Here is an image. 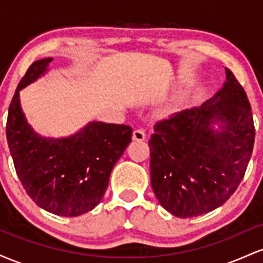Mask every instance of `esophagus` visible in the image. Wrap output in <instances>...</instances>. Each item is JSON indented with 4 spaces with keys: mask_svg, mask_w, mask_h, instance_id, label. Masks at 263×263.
<instances>
[{
    "mask_svg": "<svg viewBox=\"0 0 263 263\" xmlns=\"http://www.w3.org/2000/svg\"><path fill=\"white\" fill-rule=\"evenodd\" d=\"M132 138H134L135 141H144L146 140V132H144L143 129H135Z\"/></svg>",
    "mask_w": 263,
    "mask_h": 263,
    "instance_id": "esophagus-1",
    "label": "esophagus"
}]
</instances>
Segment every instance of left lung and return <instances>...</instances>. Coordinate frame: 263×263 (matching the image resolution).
Returning a JSON list of instances; mask_svg holds the SVG:
<instances>
[{
	"label": "left lung",
	"mask_w": 263,
	"mask_h": 263,
	"mask_svg": "<svg viewBox=\"0 0 263 263\" xmlns=\"http://www.w3.org/2000/svg\"><path fill=\"white\" fill-rule=\"evenodd\" d=\"M201 106L161 120L151 136V184L177 218L221 206L240 185L251 158L255 125L249 99L231 70ZM219 123V129L213 125Z\"/></svg>",
	"instance_id": "obj_1"
}]
</instances>
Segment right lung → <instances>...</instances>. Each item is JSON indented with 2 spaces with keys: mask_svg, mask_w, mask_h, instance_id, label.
<instances>
[{
  "mask_svg": "<svg viewBox=\"0 0 263 263\" xmlns=\"http://www.w3.org/2000/svg\"><path fill=\"white\" fill-rule=\"evenodd\" d=\"M52 58L34 62L8 108L6 136L16 173L38 206L59 216H79L101 201L114 165L131 143L132 128L93 121L64 138L35 134L20 104V90L48 70Z\"/></svg>",
  "mask_w": 263,
  "mask_h": 263,
  "instance_id": "add662e5",
  "label": "right lung"
}]
</instances>
